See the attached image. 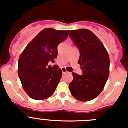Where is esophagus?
<instances>
[{
    "label": "esophagus",
    "instance_id": "obj_1",
    "mask_svg": "<svg viewBox=\"0 0 128 128\" xmlns=\"http://www.w3.org/2000/svg\"><path fill=\"white\" fill-rule=\"evenodd\" d=\"M61 70H62V73H63V74H65V73H67V72H68V71H67V70H66L64 68H62V69H61Z\"/></svg>",
    "mask_w": 128,
    "mask_h": 128
}]
</instances>
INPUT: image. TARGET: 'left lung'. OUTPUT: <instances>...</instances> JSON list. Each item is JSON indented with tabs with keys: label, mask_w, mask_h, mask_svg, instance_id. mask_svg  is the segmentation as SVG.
Wrapping results in <instances>:
<instances>
[{
	"label": "left lung",
	"mask_w": 128,
	"mask_h": 128,
	"mask_svg": "<svg viewBox=\"0 0 128 128\" xmlns=\"http://www.w3.org/2000/svg\"><path fill=\"white\" fill-rule=\"evenodd\" d=\"M69 36L79 48L78 63L83 72L82 75L72 72L70 91L76 99L90 101L101 93L107 82L110 73L109 54L100 39L88 29L73 30Z\"/></svg>",
	"instance_id": "left-lung-1"
}]
</instances>
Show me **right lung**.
Returning <instances> with one entry per match:
<instances>
[{
    "label": "right lung",
    "instance_id": "obj_1",
    "mask_svg": "<svg viewBox=\"0 0 128 128\" xmlns=\"http://www.w3.org/2000/svg\"><path fill=\"white\" fill-rule=\"evenodd\" d=\"M70 30L45 28L40 31L20 54L18 74L25 92L34 100L48 98L54 94L62 72L48 66L58 55V45L66 40Z\"/></svg>",
    "mask_w": 128,
    "mask_h": 128
}]
</instances>
